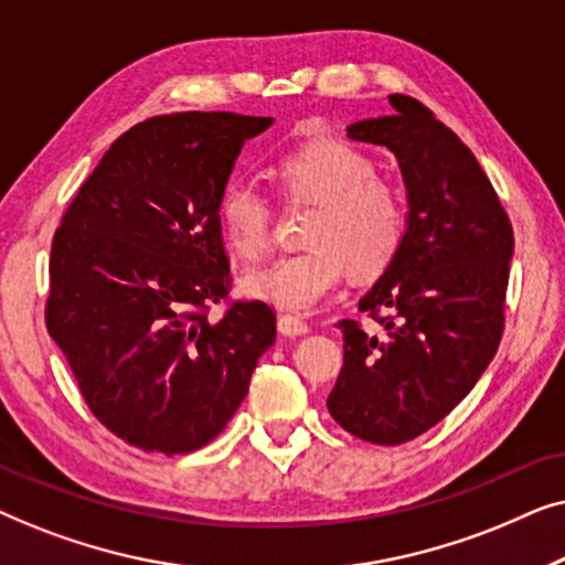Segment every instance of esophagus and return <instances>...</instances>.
Masks as SVG:
<instances>
[{"mask_svg": "<svg viewBox=\"0 0 565 565\" xmlns=\"http://www.w3.org/2000/svg\"><path fill=\"white\" fill-rule=\"evenodd\" d=\"M277 331H280L282 337H303L311 329H308L306 321L296 319V316H280V319H277Z\"/></svg>", "mask_w": 565, "mask_h": 565, "instance_id": "1", "label": "esophagus"}]
</instances>
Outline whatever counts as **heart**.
Here are the masks:
<instances>
[{
	"label": "heart",
	"mask_w": 565,
	"mask_h": 565,
	"mask_svg": "<svg viewBox=\"0 0 565 565\" xmlns=\"http://www.w3.org/2000/svg\"><path fill=\"white\" fill-rule=\"evenodd\" d=\"M285 195L319 203L308 228L311 249L285 254L244 275L249 298L290 313H308L342 285L347 267L373 277L391 265L406 234L398 190L365 153L344 141H311L277 161ZM218 223L231 249L259 257L269 244V205L249 182H228L218 198Z\"/></svg>",
	"instance_id": "1"
}]
</instances>
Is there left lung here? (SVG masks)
<instances>
[{"label": "left lung", "mask_w": 565, "mask_h": 565, "mask_svg": "<svg viewBox=\"0 0 565 565\" xmlns=\"http://www.w3.org/2000/svg\"><path fill=\"white\" fill-rule=\"evenodd\" d=\"M347 126L385 146L406 188V234L360 311L388 308L385 337L342 321L344 365L327 398L350 435L401 445L443 422L489 367L504 329L514 234L473 151L422 103Z\"/></svg>", "instance_id": "obj_1"}]
</instances>
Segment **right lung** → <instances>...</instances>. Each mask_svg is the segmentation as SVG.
<instances>
[{
    "label": "right lung",
    "instance_id": "1",
    "mask_svg": "<svg viewBox=\"0 0 565 565\" xmlns=\"http://www.w3.org/2000/svg\"><path fill=\"white\" fill-rule=\"evenodd\" d=\"M273 118L157 115L126 130L82 184L51 246L45 323L92 414L143 452L205 447L275 344L262 300L228 292L218 198Z\"/></svg>",
    "mask_w": 565,
    "mask_h": 565
}]
</instances>
